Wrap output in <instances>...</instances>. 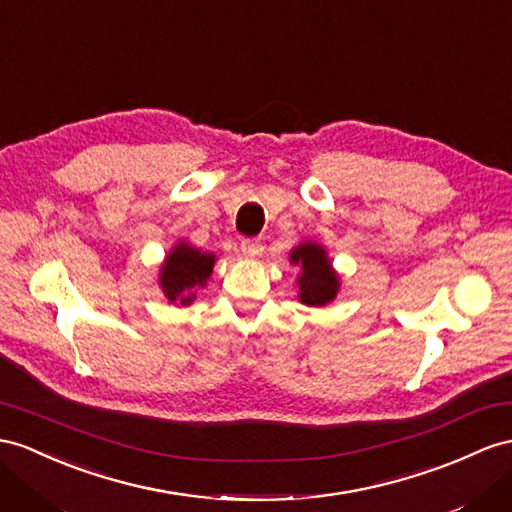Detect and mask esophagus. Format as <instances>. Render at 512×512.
<instances>
[{
	"mask_svg": "<svg viewBox=\"0 0 512 512\" xmlns=\"http://www.w3.org/2000/svg\"><path fill=\"white\" fill-rule=\"evenodd\" d=\"M240 246H242V253L246 257H259L261 251H264V244H261V240H257V238H244Z\"/></svg>",
	"mask_w": 512,
	"mask_h": 512,
	"instance_id": "34e87169",
	"label": "esophagus"
}]
</instances>
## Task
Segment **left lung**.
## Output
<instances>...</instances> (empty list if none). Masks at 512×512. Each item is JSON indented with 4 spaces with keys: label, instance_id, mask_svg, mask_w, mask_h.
Returning a JSON list of instances; mask_svg holds the SVG:
<instances>
[{
    "label": "left lung",
    "instance_id": "obj_1",
    "mask_svg": "<svg viewBox=\"0 0 512 512\" xmlns=\"http://www.w3.org/2000/svg\"><path fill=\"white\" fill-rule=\"evenodd\" d=\"M290 261L303 268V274L298 277L300 300L305 305L316 307L331 303L339 290V281L331 270V261L326 259L324 248L311 242L296 246L290 255Z\"/></svg>",
    "mask_w": 512,
    "mask_h": 512
}]
</instances>
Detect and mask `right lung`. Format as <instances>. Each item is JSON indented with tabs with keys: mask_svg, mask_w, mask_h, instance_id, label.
Returning a JSON list of instances; mask_svg holds the SVG:
<instances>
[{
	"mask_svg": "<svg viewBox=\"0 0 512 512\" xmlns=\"http://www.w3.org/2000/svg\"><path fill=\"white\" fill-rule=\"evenodd\" d=\"M214 268V255L201 253L199 248L179 244L173 253L166 257L162 266V290L170 303L190 305L196 287L205 285Z\"/></svg>",
	"mask_w": 512,
	"mask_h": 512,
	"instance_id": "right-lung-1",
	"label": "right lung"
}]
</instances>
